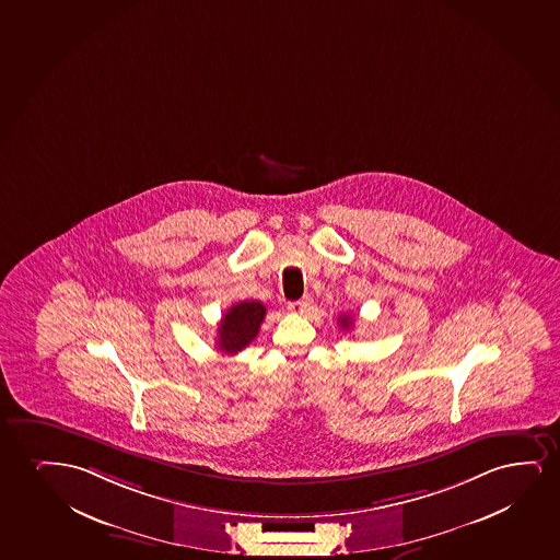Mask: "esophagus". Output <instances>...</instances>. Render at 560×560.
Listing matches in <instances>:
<instances>
[{"instance_id": "34e87169", "label": "esophagus", "mask_w": 560, "mask_h": 560, "mask_svg": "<svg viewBox=\"0 0 560 560\" xmlns=\"http://www.w3.org/2000/svg\"><path fill=\"white\" fill-rule=\"evenodd\" d=\"M312 296H304V299L302 300L291 302V304H289V310H291L292 313H300V315H304V313L310 312V307H312Z\"/></svg>"}]
</instances>
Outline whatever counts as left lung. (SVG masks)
<instances>
[{"mask_svg": "<svg viewBox=\"0 0 560 560\" xmlns=\"http://www.w3.org/2000/svg\"><path fill=\"white\" fill-rule=\"evenodd\" d=\"M338 320H340L341 328H346V330H348V328H351V319H349V315H340V317H338Z\"/></svg>", "mask_w": 560, "mask_h": 560, "instance_id": "1", "label": "left lung"}]
</instances>
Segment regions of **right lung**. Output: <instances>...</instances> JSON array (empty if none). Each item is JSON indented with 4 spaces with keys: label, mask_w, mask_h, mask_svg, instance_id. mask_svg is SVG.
<instances>
[{
    "label": "right lung",
    "mask_w": 560,
    "mask_h": 560,
    "mask_svg": "<svg viewBox=\"0 0 560 560\" xmlns=\"http://www.w3.org/2000/svg\"><path fill=\"white\" fill-rule=\"evenodd\" d=\"M264 317L266 307L256 300L233 304L220 320L217 348L228 355L240 353L258 336Z\"/></svg>",
    "instance_id": "add662e5"
}]
</instances>
